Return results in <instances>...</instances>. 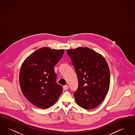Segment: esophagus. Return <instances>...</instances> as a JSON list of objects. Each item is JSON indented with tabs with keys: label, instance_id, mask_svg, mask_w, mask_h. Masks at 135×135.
Listing matches in <instances>:
<instances>
[{
	"label": "esophagus",
	"instance_id": "1",
	"mask_svg": "<svg viewBox=\"0 0 135 135\" xmlns=\"http://www.w3.org/2000/svg\"><path fill=\"white\" fill-rule=\"evenodd\" d=\"M68 88H69V86H68V85H67L63 86V89H64V90H68Z\"/></svg>",
	"mask_w": 135,
	"mask_h": 135
}]
</instances>
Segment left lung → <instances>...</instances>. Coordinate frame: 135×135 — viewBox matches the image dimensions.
<instances>
[{
  "mask_svg": "<svg viewBox=\"0 0 135 135\" xmlns=\"http://www.w3.org/2000/svg\"><path fill=\"white\" fill-rule=\"evenodd\" d=\"M77 74L78 86L74 94L85 109L96 108L103 102L110 85L108 65L103 56L88 47L66 51Z\"/></svg>",
  "mask_w": 135,
  "mask_h": 135,
  "instance_id": "obj_1",
  "label": "left lung"
}]
</instances>
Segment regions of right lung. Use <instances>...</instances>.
Masks as SVG:
<instances>
[{
  "label": "right lung",
  "instance_id": "right-lung-1",
  "mask_svg": "<svg viewBox=\"0 0 135 135\" xmlns=\"http://www.w3.org/2000/svg\"><path fill=\"white\" fill-rule=\"evenodd\" d=\"M63 50L42 47L29 56L20 72L19 81L24 96L36 107L47 109L57 102L63 91L57 83L54 67L62 58Z\"/></svg>",
  "mask_w": 135,
  "mask_h": 135
}]
</instances>
